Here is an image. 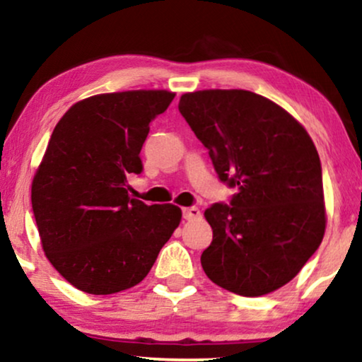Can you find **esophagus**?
<instances>
[{
	"mask_svg": "<svg viewBox=\"0 0 362 362\" xmlns=\"http://www.w3.org/2000/svg\"><path fill=\"white\" fill-rule=\"evenodd\" d=\"M184 218L185 220H200L202 214L197 206H189V209H184Z\"/></svg>",
	"mask_w": 362,
	"mask_h": 362,
	"instance_id": "1",
	"label": "esophagus"
}]
</instances>
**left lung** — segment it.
Returning a JSON list of instances; mask_svg holds the SVG:
<instances>
[{"label": "left lung", "mask_w": 362, "mask_h": 362, "mask_svg": "<svg viewBox=\"0 0 362 362\" xmlns=\"http://www.w3.org/2000/svg\"><path fill=\"white\" fill-rule=\"evenodd\" d=\"M178 110L237 189L214 204L202 268L242 296L268 295L300 273L326 230L321 162L306 129L273 100L243 89L182 94Z\"/></svg>", "instance_id": "8db88e82"}]
</instances>
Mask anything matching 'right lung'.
<instances>
[{"instance_id":"1","label":"right lung","mask_w":362,"mask_h":362,"mask_svg":"<svg viewBox=\"0 0 362 362\" xmlns=\"http://www.w3.org/2000/svg\"><path fill=\"white\" fill-rule=\"evenodd\" d=\"M175 94L139 89L83 99L62 115L31 185L46 258L89 295L139 285L182 220L172 204L132 199L129 173H141L148 124Z\"/></svg>"}]
</instances>
